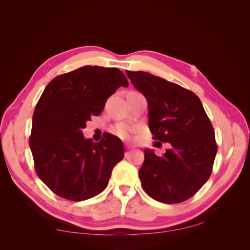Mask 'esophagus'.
<instances>
[{
  "mask_svg": "<svg viewBox=\"0 0 250 250\" xmlns=\"http://www.w3.org/2000/svg\"><path fill=\"white\" fill-rule=\"evenodd\" d=\"M135 146L134 145H132V144H125V148H126V149H131V148H134Z\"/></svg>",
  "mask_w": 250,
  "mask_h": 250,
  "instance_id": "34e87169",
  "label": "esophagus"
}]
</instances>
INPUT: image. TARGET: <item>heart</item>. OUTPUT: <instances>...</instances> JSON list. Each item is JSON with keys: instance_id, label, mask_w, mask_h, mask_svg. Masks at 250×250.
<instances>
[{"instance_id": "obj_1", "label": "heart", "mask_w": 250, "mask_h": 250, "mask_svg": "<svg viewBox=\"0 0 250 250\" xmlns=\"http://www.w3.org/2000/svg\"><path fill=\"white\" fill-rule=\"evenodd\" d=\"M115 133L118 135L121 139H131L132 134H133L134 129L131 128V126L126 125H118L114 130Z\"/></svg>"}]
</instances>
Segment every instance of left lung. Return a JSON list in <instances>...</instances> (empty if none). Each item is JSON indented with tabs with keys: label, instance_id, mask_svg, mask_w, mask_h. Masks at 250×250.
<instances>
[{
	"label": "left lung",
	"instance_id": "1",
	"mask_svg": "<svg viewBox=\"0 0 250 250\" xmlns=\"http://www.w3.org/2000/svg\"><path fill=\"white\" fill-rule=\"evenodd\" d=\"M125 73L147 99L153 140L171 144L161 157L144 150L139 171L143 189L166 204L190 199L208 180L217 153L214 128L203 105L177 83L142 71Z\"/></svg>",
	"mask_w": 250,
	"mask_h": 250
}]
</instances>
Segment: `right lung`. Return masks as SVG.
<instances>
[{
  "label": "right lung",
  "mask_w": 250,
  "mask_h": 250,
  "mask_svg": "<svg viewBox=\"0 0 250 250\" xmlns=\"http://www.w3.org/2000/svg\"><path fill=\"white\" fill-rule=\"evenodd\" d=\"M121 86L129 83L118 68L86 65L57 76L41 95L29 144L37 176L57 195L84 201L107 187L124 145L110 133L93 143L83 129Z\"/></svg>",
  "instance_id": "right-lung-1"
}]
</instances>
